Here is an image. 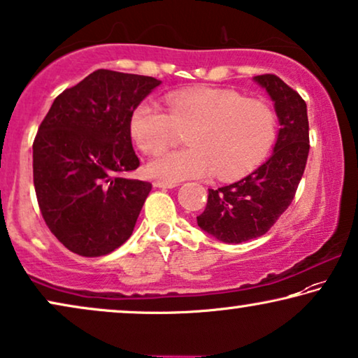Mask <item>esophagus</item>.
<instances>
[{
	"label": "esophagus",
	"mask_w": 358,
	"mask_h": 358,
	"mask_svg": "<svg viewBox=\"0 0 358 358\" xmlns=\"http://www.w3.org/2000/svg\"><path fill=\"white\" fill-rule=\"evenodd\" d=\"M178 185H180L178 181H162V180L154 181L155 188H175V186H178Z\"/></svg>",
	"instance_id": "34e87169"
}]
</instances>
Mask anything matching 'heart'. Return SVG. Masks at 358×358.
<instances>
[{
	"instance_id": "b5f03b06",
	"label": "heart",
	"mask_w": 358,
	"mask_h": 358,
	"mask_svg": "<svg viewBox=\"0 0 358 358\" xmlns=\"http://www.w3.org/2000/svg\"><path fill=\"white\" fill-rule=\"evenodd\" d=\"M169 112L141 102L129 118L134 143L157 154L185 133L188 148L159 154L148 165L150 177L165 181L204 177L236 180L264 162L278 138V117L263 100L230 89H191L170 94Z\"/></svg>"
}]
</instances>
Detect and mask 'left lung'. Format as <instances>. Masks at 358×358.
Masks as SVG:
<instances>
[{
  "instance_id": "8db88e82",
  "label": "left lung",
  "mask_w": 358,
  "mask_h": 358,
  "mask_svg": "<svg viewBox=\"0 0 358 358\" xmlns=\"http://www.w3.org/2000/svg\"><path fill=\"white\" fill-rule=\"evenodd\" d=\"M253 79L273 99L280 129L273 155L261 167L236 183L209 189L204 213L196 219L224 243H243L273 227L294 199L308 159L305 100L275 74Z\"/></svg>"
}]
</instances>
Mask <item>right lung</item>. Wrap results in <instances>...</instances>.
<instances>
[{"label": "right lung", "instance_id": "right-lung-1", "mask_svg": "<svg viewBox=\"0 0 358 358\" xmlns=\"http://www.w3.org/2000/svg\"><path fill=\"white\" fill-rule=\"evenodd\" d=\"M160 80L97 69L55 99L34 141L40 213L69 251L112 253L133 234L152 185L123 178L139 167L131 144L133 110Z\"/></svg>", "mask_w": 358, "mask_h": 358}]
</instances>
